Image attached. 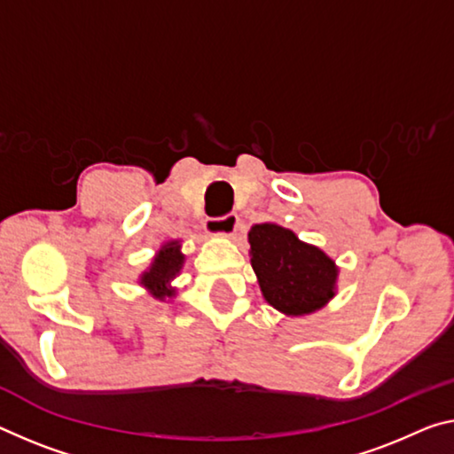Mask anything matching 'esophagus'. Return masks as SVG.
I'll return each mask as SVG.
<instances>
[{
	"label": "esophagus",
	"instance_id": "obj_1",
	"mask_svg": "<svg viewBox=\"0 0 454 454\" xmlns=\"http://www.w3.org/2000/svg\"><path fill=\"white\" fill-rule=\"evenodd\" d=\"M240 226V218L236 214H226L222 218H210L206 220V232L214 236V239H230L236 234Z\"/></svg>",
	"mask_w": 454,
	"mask_h": 454
}]
</instances>
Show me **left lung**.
Here are the masks:
<instances>
[{
    "instance_id": "obj_1",
    "label": "left lung",
    "mask_w": 454,
    "mask_h": 454,
    "mask_svg": "<svg viewBox=\"0 0 454 454\" xmlns=\"http://www.w3.org/2000/svg\"><path fill=\"white\" fill-rule=\"evenodd\" d=\"M250 264L266 303L286 317H303L337 294L340 266L325 250L299 239L293 230L262 222L248 232Z\"/></svg>"
}]
</instances>
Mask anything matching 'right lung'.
Returning a JSON list of instances; mask_svg holds the SVG:
<instances>
[{
  "label": "right lung",
  "instance_id": "add662e5",
  "mask_svg": "<svg viewBox=\"0 0 454 454\" xmlns=\"http://www.w3.org/2000/svg\"><path fill=\"white\" fill-rule=\"evenodd\" d=\"M185 254L182 253V240H168L163 242L155 256L145 270L139 275V285L145 289L151 297L161 301H174L177 289L174 286V280L179 277L184 269Z\"/></svg>",
  "mask_w": 454,
  "mask_h": 454
}]
</instances>
